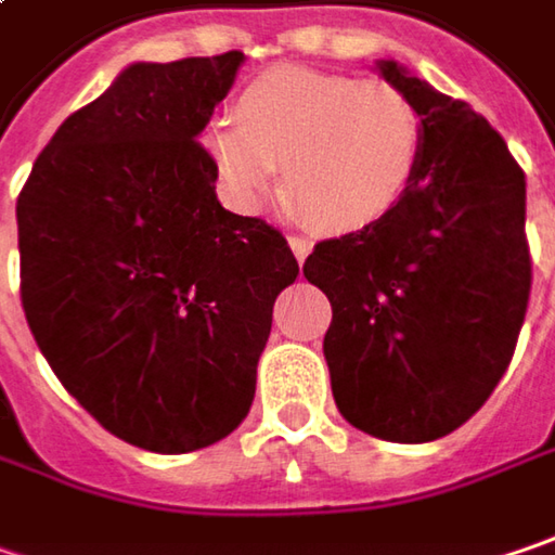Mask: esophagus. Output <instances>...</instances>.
I'll return each instance as SVG.
<instances>
[{"label": "esophagus", "instance_id": "34e87169", "mask_svg": "<svg viewBox=\"0 0 555 555\" xmlns=\"http://www.w3.org/2000/svg\"><path fill=\"white\" fill-rule=\"evenodd\" d=\"M287 240H291V249H293V256H296V262L299 264L306 262V256L312 253V240H309V236H299V234L287 236Z\"/></svg>", "mask_w": 555, "mask_h": 555}]
</instances>
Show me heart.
I'll return each mask as SVG.
<instances>
[{"label":"heart","instance_id":"heart-1","mask_svg":"<svg viewBox=\"0 0 555 555\" xmlns=\"http://www.w3.org/2000/svg\"><path fill=\"white\" fill-rule=\"evenodd\" d=\"M224 193L249 208L278 183L334 234L384 221L405 199L425 155L422 112L384 80L327 70L271 68L243 87L234 121L203 133Z\"/></svg>","mask_w":555,"mask_h":555}]
</instances>
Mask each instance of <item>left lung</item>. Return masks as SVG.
Masks as SVG:
<instances>
[{
    "label": "left lung",
    "mask_w": 555,
    "mask_h": 555,
    "mask_svg": "<svg viewBox=\"0 0 555 555\" xmlns=\"http://www.w3.org/2000/svg\"><path fill=\"white\" fill-rule=\"evenodd\" d=\"M377 74L422 112L418 178L384 221L302 264L334 309L324 359L340 415L390 443L465 425L503 372L531 293L525 175L503 137L393 59Z\"/></svg>",
    "instance_id": "obj_1"
}]
</instances>
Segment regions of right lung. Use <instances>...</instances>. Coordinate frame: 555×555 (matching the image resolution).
Wrapping results in <instances>:
<instances>
[{"label": "right lung", "mask_w": 555, "mask_h": 555, "mask_svg": "<svg viewBox=\"0 0 555 555\" xmlns=\"http://www.w3.org/2000/svg\"><path fill=\"white\" fill-rule=\"evenodd\" d=\"M243 52L133 62L65 118L17 196L34 340L99 425L193 453L249 415L271 309L299 274L281 231L218 203L196 137Z\"/></svg>", "instance_id": "add662e5"}]
</instances>
